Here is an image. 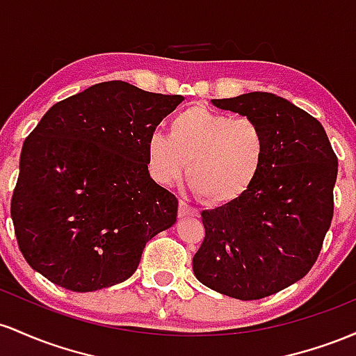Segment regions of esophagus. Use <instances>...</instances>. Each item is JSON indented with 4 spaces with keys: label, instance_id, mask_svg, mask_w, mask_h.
<instances>
[{
    "label": "esophagus",
    "instance_id": "obj_1",
    "mask_svg": "<svg viewBox=\"0 0 356 356\" xmlns=\"http://www.w3.org/2000/svg\"><path fill=\"white\" fill-rule=\"evenodd\" d=\"M178 215H179V217H198L200 211L195 209V207L188 205V203H186L185 200H179Z\"/></svg>",
    "mask_w": 356,
    "mask_h": 356
}]
</instances>
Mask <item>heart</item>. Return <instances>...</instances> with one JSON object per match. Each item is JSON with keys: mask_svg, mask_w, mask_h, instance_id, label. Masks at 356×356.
Masks as SVG:
<instances>
[{"mask_svg": "<svg viewBox=\"0 0 356 356\" xmlns=\"http://www.w3.org/2000/svg\"><path fill=\"white\" fill-rule=\"evenodd\" d=\"M267 153L264 129L252 118L191 106L171 119L170 136L153 134L147 163L159 183L185 173L205 203L223 205L242 197L261 173Z\"/></svg>", "mask_w": 356, "mask_h": 356, "instance_id": "1", "label": "heart"}]
</instances>
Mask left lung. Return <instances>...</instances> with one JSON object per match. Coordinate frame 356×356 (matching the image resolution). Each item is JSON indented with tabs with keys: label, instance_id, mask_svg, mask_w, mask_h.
Returning a JSON list of instances; mask_svg holds the SVG:
<instances>
[{
	"label": "left lung",
	"instance_id": "1",
	"mask_svg": "<svg viewBox=\"0 0 356 356\" xmlns=\"http://www.w3.org/2000/svg\"><path fill=\"white\" fill-rule=\"evenodd\" d=\"M264 129L261 173L234 202L202 211L205 238L193 257L202 284L254 301L309 273L333 218L338 158L321 122L269 92L213 99Z\"/></svg>",
	"mask_w": 356,
	"mask_h": 356
}]
</instances>
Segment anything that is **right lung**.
I'll return each mask as SVG.
<instances>
[{"mask_svg": "<svg viewBox=\"0 0 356 356\" xmlns=\"http://www.w3.org/2000/svg\"><path fill=\"white\" fill-rule=\"evenodd\" d=\"M181 101L111 81L50 107L23 143L11 197L37 273L75 293L134 274L146 242L177 222V197L147 171V143Z\"/></svg>", "mask_w": 356, "mask_h": 356, "instance_id": "add662e5", "label": "right lung"}]
</instances>
